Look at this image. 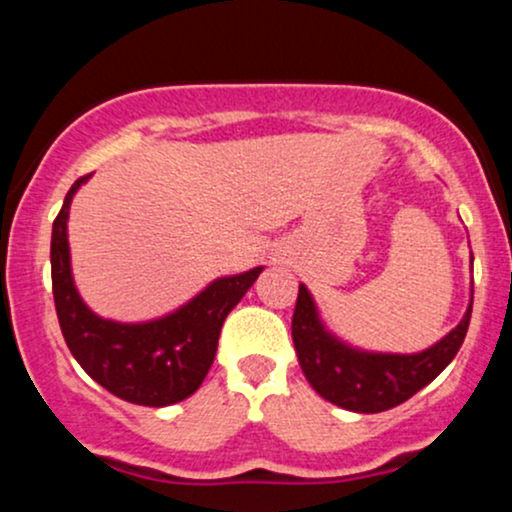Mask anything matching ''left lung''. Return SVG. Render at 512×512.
I'll return each instance as SVG.
<instances>
[{
	"label": "left lung",
	"instance_id": "8db88e82",
	"mask_svg": "<svg viewBox=\"0 0 512 512\" xmlns=\"http://www.w3.org/2000/svg\"><path fill=\"white\" fill-rule=\"evenodd\" d=\"M469 317H472V301L460 325L419 354L363 351L327 330L313 293L301 284L291 334L298 363L317 395L358 414H378L407 402L421 387L433 383L443 373L467 337Z\"/></svg>",
	"mask_w": 512,
	"mask_h": 512
}]
</instances>
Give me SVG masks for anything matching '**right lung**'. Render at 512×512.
<instances>
[{
	"label": "right lung",
	"instance_id": "obj_1",
	"mask_svg": "<svg viewBox=\"0 0 512 512\" xmlns=\"http://www.w3.org/2000/svg\"><path fill=\"white\" fill-rule=\"evenodd\" d=\"M91 175L72 185L52 223V293L60 327L79 366L125 402L168 407L195 395L214 363L223 320L264 267L219 276L173 313L146 322H117L93 313L72 276L67 221L72 199Z\"/></svg>",
	"mask_w": 512,
	"mask_h": 512
}]
</instances>
